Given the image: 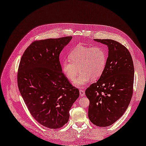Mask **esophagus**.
<instances>
[{
    "label": "esophagus",
    "instance_id": "esophagus-1",
    "mask_svg": "<svg viewBox=\"0 0 146 146\" xmlns=\"http://www.w3.org/2000/svg\"><path fill=\"white\" fill-rule=\"evenodd\" d=\"M79 92H80V96L82 97H84L85 96V91L82 90H79Z\"/></svg>",
    "mask_w": 146,
    "mask_h": 146
}]
</instances>
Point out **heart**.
<instances>
[{"label": "heart", "instance_id": "obj_1", "mask_svg": "<svg viewBox=\"0 0 146 146\" xmlns=\"http://www.w3.org/2000/svg\"><path fill=\"white\" fill-rule=\"evenodd\" d=\"M70 60L62 62V71L66 76L73 80L79 71L73 84L82 87L91 79L96 80L104 73L107 62L106 50L100 46H85L78 45L69 54Z\"/></svg>", "mask_w": 146, "mask_h": 146}]
</instances>
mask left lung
Segmentation results:
<instances>
[{"mask_svg": "<svg viewBox=\"0 0 146 146\" xmlns=\"http://www.w3.org/2000/svg\"><path fill=\"white\" fill-rule=\"evenodd\" d=\"M107 45L109 55L105 70L98 80L86 91L90 100L88 117L100 127L108 126L121 117L133 93L134 67L128 49L111 39H94Z\"/></svg>", "mask_w": 146, "mask_h": 146, "instance_id": "1", "label": "left lung"}]
</instances>
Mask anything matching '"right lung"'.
<instances>
[{
	"mask_svg": "<svg viewBox=\"0 0 146 146\" xmlns=\"http://www.w3.org/2000/svg\"><path fill=\"white\" fill-rule=\"evenodd\" d=\"M72 39L35 40L26 49L17 74L18 86L31 115L50 129L62 127L69 119V110L79 96L62 72L60 54Z\"/></svg>",
	"mask_w": 146,
	"mask_h": 146,
	"instance_id": "add662e5",
	"label": "right lung"
}]
</instances>
